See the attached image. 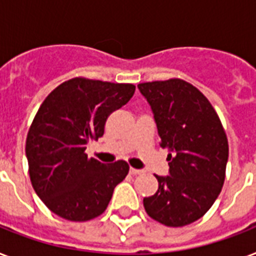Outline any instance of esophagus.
Here are the masks:
<instances>
[{
  "label": "esophagus",
  "instance_id": "obj_1",
  "mask_svg": "<svg viewBox=\"0 0 256 256\" xmlns=\"http://www.w3.org/2000/svg\"><path fill=\"white\" fill-rule=\"evenodd\" d=\"M144 172V170H140V168H130V174L132 175H140Z\"/></svg>",
  "mask_w": 256,
  "mask_h": 256
}]
</instances>
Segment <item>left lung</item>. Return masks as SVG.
I'll return each mask as SVG.
<instances>
[{"mask_svg": "<svg viewBox=\"0 0 256 256\" xmlns=\"http://www.w3.org/2000/svg\"><path fill=\"white\" fill-rule=\"evenodd\" d=\"M152 106L160 148L168 152V175L160 176L158 191L144 199L148 216L168 227L198 220L222 190L228 142L218 114L206 96L188 82L138 85Z\"/></svg>", "mask_w": 256, "mask_h": 256, "instance_id": "8db88e82", "label": "left lung"}]
</instances>
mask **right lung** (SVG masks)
Listing matches in <instances>:
<instances>
[{
  "mask_svg": "<svg viewBox=\"0 0 256 256\" xmlns=\"http://www.w3.org/2000/svg\"><path fill=\"white\" fill-rule=\"evenodd\" d=\"M134 92L132 84L78 77L61 84L42 102L28 132L26 158L34 191L54 214L85 222L106 210L128 164H100L88 158L85 150L90 140L104 136L108 116Z\"/></svg>",
  "mask_w": 256,
  "mask_h": 256,
  "instance_id": "right-lung-1",
  "label": "right lung"
}]
</instances>
